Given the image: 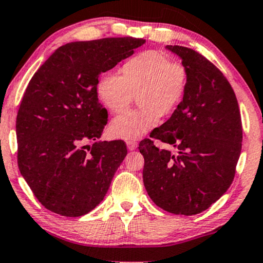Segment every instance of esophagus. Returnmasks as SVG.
Segmentation results:
<instances>
[{"mask_svg": "<svg viewBox=\"0 0 263 263\" xmlns=\"http://www.w3.org/2000/svg\"><path fill=\"white\" fill-rule=\"evenodd\" d=\"M127 149L130 151H133L137 149V143L136 142H127Z\"/></svg>", "mask_w": 263, "mask_h": 263, "instance_id": "1", "label": "esophagus"}]
</instances>
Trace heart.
<instances>
[{"label": "heart", "mask_w": 263, "mask_h": 263, "mask_svg": "<svg viewBox=\"0 0 263 263\" xmlns=\"http://www.w3.org/2000/svg\"><path fill=\"white\" fill-rule=\"evenodd\" d=\"M188 86V71L158 51H145L121 66V75L112 71L100 76L96 86L100 101L112 113H121L135 96L139 109L114 118L109 132L114 138L133 142L167 118L182 102Z\"/></svg>", "instance_id": "obj_1"}]
</instances>
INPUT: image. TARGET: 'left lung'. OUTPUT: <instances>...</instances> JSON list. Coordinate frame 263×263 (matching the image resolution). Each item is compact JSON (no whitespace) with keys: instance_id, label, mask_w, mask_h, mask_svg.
<instances>
[{"instance_id":"8db88e82","label":"left lung","mask_w":263,"mask_h":263,"mask_svg":"<svg viewBox=\"0 0 263 263\" xmlns=\"http://www.w3.org/2000/svg\"><path fill=\"white\" fill-rule=\"evenodd\" d=\"M167 49L182 59L188 86L180 106L150 137L178 153L142 140L143 181L158 207L193 216L214 204L234 181L242 149L241 114L234 89L216 65L188 47Z\"/></svg>"}]
</instances>
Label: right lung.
I'll use <instances>...</instances> for the list:
<instances>
[{
    "instance_id": "1",
    "label": "right lung",
    "mask_w": 263,
    "mask_h": 263,
    "mask_svg": "<svg viewBox=\"0 0 263 263\" xmlns=\"http://www.w3.org/2000/svg\"><path fill=\"white\" fill-rule=\"evenodd\" d=\"M144 43L124 36L65 44L29 81L16 117L17 165L45 209L80 217L105 198L127 149L121 140L96 142L108 117L99 75ZM88 140L96 143L88 147Z\"/></svg>"
}]
</instances>
